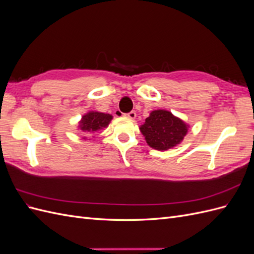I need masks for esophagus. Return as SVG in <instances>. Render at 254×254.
I'll return each instance as SVG.
<instances>
[{"label": "esophagus", "mask_w": 254, "mask_h": 254, "mask_svg": "<svg viewBox=\"0 0 254 254\" xmlns=\"http://www.w3.org/2000/svg\"><path fill=\"white\" fill-rule=\"evenodd\" d=\"M127 118H129V119H131V120H134L135 118H136V113L134 112V111H131V112H129V113H127V114H125Z\"/></svg>", "instance_id": "obj_1"}]
</instances>
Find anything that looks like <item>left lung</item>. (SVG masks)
I'll list each match as a JSON object with an SVG mask.
<instances>
[{
    "instance_id": "left-lung-1",
    "label": "left lung",
    "mask_w": 254,
    "mask_h": 254,
    "mask_svg": "<svg viewBox=\"0 0 254 254\" xmlns=\"http://www.w3.org/2000/svg\"><path fill=\"white\" fill-rule=\"evenodd\" d=\"M189 127L172 112L158 109L150 112L140 126V131L151 148L164 151L179 145L187 135Z\"/></svg>"
}]
</instances>
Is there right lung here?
Returning a JSON list of instances; mask_svg holds the SVG:
<instances>
[{
    "label": "right lung",
    "instance_id": "1",
    "mask_svg": "<svg viewBox=\"0 0 254 254\" xmlns=\"http://www.w3.org/2000/svg\"><path fill=\"white\" fill-rule=\"evenodd\" d=\"M112 119L111 114L98 111H89L83 114L78 125L79 132L83 135L82 139L87 140L88 136L94 135L99 130L108 127Z\"/></svg>",
    "mask_w": 254,
    "mask_h": 254
}]
</instances>
